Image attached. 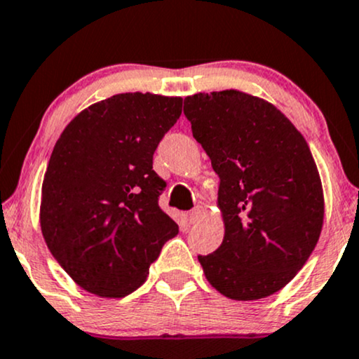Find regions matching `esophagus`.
<instances>
[{
  "mask_svg": "<svg viewBox=\"0 0 359 359\" xmlns=\"http://www.w3.org/2000/svg\"><path fill=\"white\" fill-rule=\"evenodd\" d=\"M204 212H205L204 207H201V205L196 207V209H194L192 212L189 214V221H191V224L198 222V221H201V219H202V215H204Z\"/></svg>",
  "mask_w": 359,
  "mask_h": 359,
  "instance_id": "34e87169",
  "label": "esophagus"
}]
</instances>
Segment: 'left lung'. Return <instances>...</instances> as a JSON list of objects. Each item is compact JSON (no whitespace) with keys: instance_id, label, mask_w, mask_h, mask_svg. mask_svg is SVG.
Wrapping results in <instances>:
<instances>
[{"instance_id":"1","label":"left lung","mask_w":359,"mask_h":359,"mask_svg":"<svg viewBox=\"0 0 359 359\" xmlns=\"http://www.w3.org/2000/svg\"><path fill=\"white\" fill-rule=\"evenodd\" d=\"M184 114L221 179L224 239L198 256L205 279L229 299L274 294L306 264L323 229L325 196L308 142L273 103L239 90L185 97Z\"/></svg>"}]
</instances>
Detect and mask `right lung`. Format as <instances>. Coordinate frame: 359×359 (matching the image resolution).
<instances>
[{"label": "right lung", "instance_id": "1", "mask_svg": "<svg viewBox=\"0 0 359 359\" xmlns=\"http://www.w3.org/2000/svg\"><path fill=\"white\" fill-rule=\"evenodd\" d=\"M180 114V97L118 93L81 110L56 140L41 185V234L85 291L130 294L179 234L158 207L165 182L152 165Z\"/></svg>", "mask_w": 359, "mask_h": 359}]
</instances>
